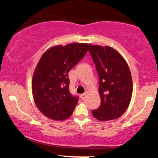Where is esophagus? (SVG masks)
Wrapping results in <instances>:
<instances>
[{"label":"esophagus","instance_id":"1","mask_svg":"<svg viewBox=\"0 0 158 158\" xmlns=\"http://www.w3.org/2000/svg\"><path fill=\"white\" fill-rule=\"evenodd\" d=\"M87 92H85V94H81V96H80V97H81V98L82 100H85V98H86V96H87Z\"/></svg>","mask_w":158,"mask_h":158}]
</instances>
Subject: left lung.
<instances>
[{
  "instance_id": "1",
  "label": "left lung",
  "mask_w": 158,
  "mask_h": 158,
  "mask_svg": "<svg viewBox=\"0 0 158 158\" xmlns=\"http://www.w3.org/2000/svg\"><path fill=\"white\" fill-rule=\"evenodd\" d=\"M99 78L101 104L92 110L99 121L116 119L124 113L131 101L132 80L123 56L111 47L93 45L89 49Z\"/></svg>"
}]
</instances>
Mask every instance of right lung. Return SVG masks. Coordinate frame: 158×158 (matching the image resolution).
<instances>
[{"mask_svg":"<svg viewBox=\"0 0 158 158\" xmlns=\"http://www.w3.org/2000/svg\"><path fill=\"white\" fill-rule=\"evenodd\" d=\"M90 45L76 43L56 45L41 56L32 79V94L38 109L46 117L62 121L73 113L79 97L70 93L68 73Z\"/></svg>","mask_w":158,"mask_h":158,"instance_id":"right-lung-1","label":"right lung"}]
</instances>
